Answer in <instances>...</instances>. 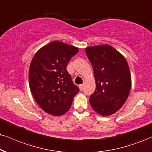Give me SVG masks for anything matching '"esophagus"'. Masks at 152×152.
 Returning a JSON list of instances; mask_svg holds the SVG:
<instances>
[{
	"instance_id": "34e87169",
	"label": "esophagus",
	"mask_w": 152,
	"mask_h": 152,
	"mask_svg": "<svg viewBox=\"0 0 152 152\" xmlns=\"http://www.w3.org/2000/svg\"><path fill=\"white\" fill-rule=\"evenodd\" d=\"M79 88L80 90H83V84H81V85H79Z\"/></svg>"
}]
</instances>
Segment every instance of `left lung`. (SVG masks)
<instances>
[{
	"label": "left lung",
	"instance_id": "left-lung-1",
	"mask_svg": "<svg viewBox=\"0 0 152 152\" xmlns=\"http://www.w3.org/2000/svg\"><path fill=\"white\" fill-rule=\"evenodd\" d=\"M93 66L96 89L90 103L96 112L107 116L114 114L126 102L131 87V76L124 57L109 45L85 49Z\"/></svg>",
	"mask_w": 152,
	"mask_h": 152
}]
</instances>
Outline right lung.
Returning a JSON list of instances; mask_svg holds the SVG:
<instances>
[{"instance_id":"right-lung-1","label":"right lung","mask_w":152,"mask_h":152,"mask_svg":"<svg viewBox=\"0 0 152 152\" xmlns=\"http://www.w3.org/2000/svg\"><path fill=\"white\" fill-rule=\"evenodd\" d=\"M78 48L53 41L35 54L31 62L28 80L36 102L48 114H64L70 109L79 88L73 83L66 66Z\"/></svg>"}]
</instances>
